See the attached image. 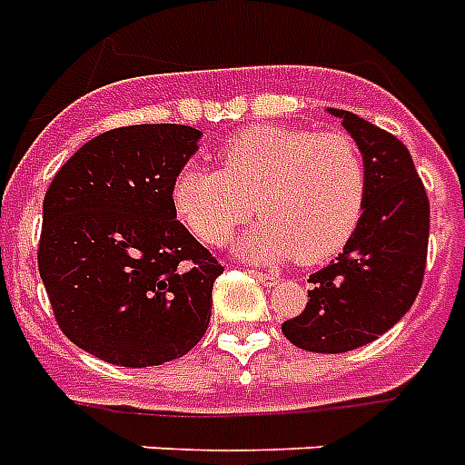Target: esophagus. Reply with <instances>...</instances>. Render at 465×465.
Wrapping results in <instances>:
<instances>
[{
    "mask_svg": "<svg viewBox=\"0 0 465 465\" xmlns=\"http://www.w3.org/2000/svg\"><path fill=\"white\" fill-rule=\"evenodd\" d=\"M250 273L256 278V281H259V283L266 285V288H271V285H278V281H281V278L273 276V273H263V271H250Z\"/></svg>",
    "mask_w": 465,
    "mask_h": 465,
    "instance_id": "esophagus-1",
    "label": "esophagus"
}]
</instances>
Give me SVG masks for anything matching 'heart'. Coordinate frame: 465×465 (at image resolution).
I'll return each mask as SVG.
<instances>
[{
  "mask_svg": "<svg viewBox=\"0 0 465 465\" xmlns=\"http://www.w3.org/2000/svg\"><path fill=\"white\" fill-rule=\"evenodd\" d=\"M221 168L187 165L173 184L180 221L206 244H223L256 213L237 242L247 259L319 263L345 247L367 199V163L341 132L256 124L218 151Z\"/></svg>",
  "mask_w": 465,
  "mask_h": 465,
  "instance_id": "b5f03b06",
  "label": "heart"
}]
</instances>
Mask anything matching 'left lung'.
<instances>
[{"label":"left lung","instance_id":"8db88e82","mask_svg":"<svg viewBox=\"0 0 465 465\" xmlns=\"http://www.w3.org/2000/svg\"><path fill=\"white\" fill-rule=\"evenodd\" d=\"M329 113L365 155L367 199L336 262L310 276L302 314L281 326L312 352L352 351L389 331L420 292L430 240V202L408 148L348 110Z\"/></svg>","mask_w":465,"mask_h":465}]
</instances>
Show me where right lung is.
<instances>
[{"label":"right lung","instance_id":"1","mask_svg":"<svg viewBox=\"0 0 465 465\" xmlns=\"http://www.w3.org/2000/svg\"><path fill=\"white\" fill-rule=\"evenodd\" d=\"M202 132L134 124L91 139L43 202L38 269L59 329L95 358L153 367L187 355L223 273L173 206Z\"/></svg>","mask_w":465,"mask_h":465}]
</instances>
